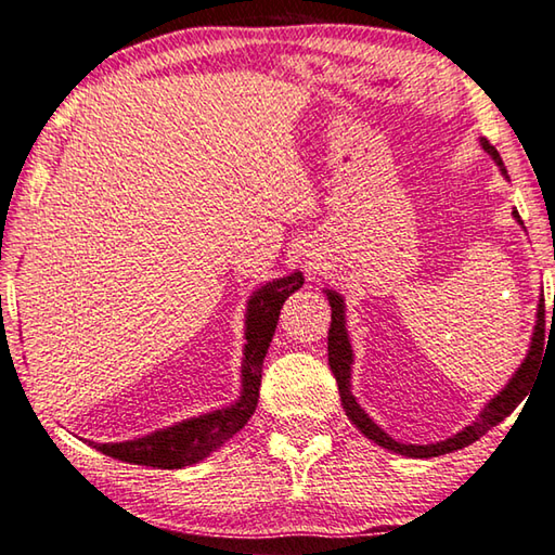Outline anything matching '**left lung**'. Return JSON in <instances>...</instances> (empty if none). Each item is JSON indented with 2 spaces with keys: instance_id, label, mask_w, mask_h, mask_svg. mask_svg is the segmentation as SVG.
Segmentation results:
<instances>
[{
  "instance_id": "left-lung-1",
  "label": "left lung",
  "mask_w": 555,
  "mask_h": 555,
  "mask_svg": "<svg viewBox=\"0 0 555 555\" xmlns=\"http://www.w3.org/2000/svg\"><path fill=\"white\" fill-rule=\"evenodd\" d=\"M482 149L492 155V160L500 165V170L504 178H507V168L500 158L498 149L490 141L482 139ZM514 219L519 223L521 217L519 211H512ZM328 297V305H332V328H328V365H332V373L338 383V395H341V404L346 410V416L351 420L361 434H365L367 439L375 441L383 449L400 453V455H410V459H436V455L443 453H453L459 449H465L480 439V436L488 434L492 426H498L500 422L507 420V416L517 410V404L531 392L533 387V377L541 371V358H543V344H546V307H543V295L539 299V312H537V326H533V336H531V346L529 353L524 358V363L517 367V373L512 375V380L504 385V390L500 395H494L492 400L485 404V410L480 412L478 420H475L470 426H465L463 431H459L451 439L446 441H436V443H400L395 441L392 436H387L380 426H377L371 416L363 412V406L356 402V397L351 392V365H353V351H351V341H348V332H346V307H344V297L334 293V289H324ZM553 314H555V305H553Z\"/></svg>"
}]
</instances>
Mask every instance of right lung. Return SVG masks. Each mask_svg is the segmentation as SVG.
I'll list each match as a JSON object with an SVG mask.
<instances>
[{"mask_svg": "<svg viewBox=\"0 0 555 555\" xmlns=\"http://www.w3.org/2000/svg\"><path fill=\"white\" fill-rule=\"evenodd\" d=\"M302 285V272H293V275L266 283L250 295L246 309V346H243L241 363V397L231 406H221V410H214L209 414L192 416V420L178 422L175 426H168V429L153 431L133 441H90L92 449L124 463L175 470L184 468V465L199 463L209 453L217 451L219 446L227 443L233 434L246 426L250 414L256 412L262 358H266L272 334H275L280 309H283L285 299Z\"/></svg>", "mask_w": 555, "mask_h": 555, "instance_id": "obj_1", "label": "right lung"}]
</instances>
